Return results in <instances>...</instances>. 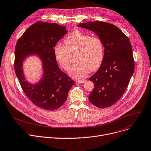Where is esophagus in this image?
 I'll list each match as a JSON object with an SVG mask.
<instances>
[{"instance_id": "obj_1", "label": "esophagus", "mask_w": 151, "mask_h": 151, "mask_svg": "<svg viewBox=\"0 0 151 151\" xmlns=\"http://www.w3.org/2000/svg\"><path fill=\"white\" fill-rule=\"evenodd\" d=\"M75 81L76 82V83H84L87 81V80L86 79H81V80H76Z\"/></svg>"}]
</instances>
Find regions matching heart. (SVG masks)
Wrapping results in <instances>:
<instances>
[{"label": "heart", "instance_id": "obj_1", "mask_svg": "<svg viewBox=\"0 0 151 151\" xmlns=\"http://www.w3.org/2000/svg\"><path fill=\"white\" fill-rule=\"evenodd\" d=\"M65 45H57L54 47L55 57L65 70L72 64V54L77 52L76 61L69 70V75L76 79L83 78L89 70L94 71L100 67L104 57V47L102 40L98 36L75 30L64 39Z\"/></svg>", "mask_w": 151, "mask_h": 151}]
</instances>
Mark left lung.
<instances>
[{"label": "left lung", "mask_w": 151, "mask_h": 151, "mask_svg": "<svg viewBox=\"0 0 151 151\" xmlns=\"http://www.w3.org/2000/svg\"><path fill=\"white\" fill-rule=\"evenodd\" d=\"M102 40L104 57L99 70L89 78L94 86L89 101L99 108L110 106L124 94L134 71L132 49L128 38L114 24L89 22L78 25Z\"/></svg>", "instance_id": "obj_1"}]
</instances>
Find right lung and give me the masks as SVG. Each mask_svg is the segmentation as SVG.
Listing matches in <instances>:
<instances>
[{"mask_svg":"<svg viewBox=\"0 0 151 151\" xmlns=\"http://www.w3.org/2000/svg\"><path fill=\"white\" fill-rule=\"evenodd\" d=\"M67 32L65 26L38 22L24 32L16 46L14 69L22 90L35 105L45 110L60 108L75 84L60 69L54 55L55 46ZM33 54L42 61L44 72L42 78L35 84L25 80L22 70L24 60Z\"/></svg>","mask_w":151,"mask_h":151,"instance_id":"obj_1","label":"right lung"}]
</instances>
